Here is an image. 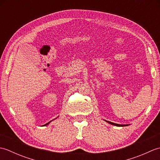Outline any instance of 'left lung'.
Instances as JSON below:
<instances>
[{"label": "left lung", "instance_id": "1", "mask_svg": "<svg viewBox=\"0 0 160 160\" xmlns=\"http://www.w3.org/2000/svg\"><path fill=\"white\" fill-rule=\"evenodd\" d=\"M108 123H109L111 124H113V125H115V126H117V127H124V126H127V125H122V124H115V123H113V122H108V121H107Z\"/></svg>", "mask_w": 160, "mask_h": 160}]
</instances>
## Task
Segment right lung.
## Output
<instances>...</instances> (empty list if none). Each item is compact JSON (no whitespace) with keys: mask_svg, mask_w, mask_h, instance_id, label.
Masks as SVG:
<instances>
[{"mask_svg":"<svg viewBox=\"0 0 160 160\" xmlns=\"http://www.w3.org/2000/svg\"><path fill=\"white\" fill-rule=\"evenodd\" d=\"M49 122H48V123H47V124H45V125H43V126H46V125H47V124H49Z\"/></svg>","mask_w":160,"mask_h":160,"instance_id":"obj_1","label":"right lung"}]
</instances>
